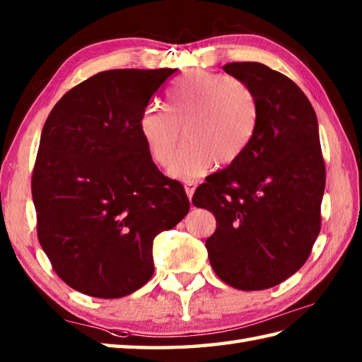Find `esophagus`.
<instances>
[{
	"instance_id": "1",
	"label": "esophagus",
	"mask_w": 362,
	"mask_h": 362,
	"mask_svg": "<svg viewBox=\"0 0 362 362\" xmlns=\"http://www.w3.org/2000/svg\"><path fill=\"white\" fill-rule=\"evenodd\" d=\"M185 191H187V196H188V199L191 201V199H193L194 191H196V183H194L193 180H188V182H185Z\"/></svg>"
}]
</instances>
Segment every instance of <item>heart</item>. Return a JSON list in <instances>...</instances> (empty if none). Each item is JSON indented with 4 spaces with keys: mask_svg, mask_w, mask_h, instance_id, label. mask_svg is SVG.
Returning a JSON list of instances; mask_svg holds the SVG:
<instances>
[{
    "mask_svg": "<svg viewBox=\"0 0 362 362\" xmlns=\"http://www.w3.org/2000/svg\"><path fill=\"white\" fill-rule=\"evenodd\" d=\"M259 121V104L247 82L232 76L189 71L166 96V110L151 107L140 118V134L153 163L166 168L183 138L171 174L193 180L218 163L226 166L247 149Z\"/></svg>",
    "mask_w": 362,
    "mask_h": 362,
    "instance_id": "obj_1",
    "label": "heart"
}]
</instances>
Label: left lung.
<instances>
[{
    "instance_id": "obj_1",
    "label": "left lung",
    "mask_w": 362,
    "mask_h": 362,
    "mask_svg": "<svg viewBox=\"0 0 362 362\" xmlns=\"http://www.w3.org/2000/svg\"><path fill=\"white\" fill-rule=\"evenodd\" d=\"M224 71L247 82L259 121L247 149L206 177L193 204L216 218L205 241L213 271L241 291L280 284L305 264L320 232L325 161L317 118L288 76L258 62Z\"/></svg>"
}]
</instances>
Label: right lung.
<instances>
[{
	"mask_svg": "<svg viewBox=\"0 0 362 362\" xmlns=\"http://www.w3.org/2000/svg\"><path fill=\"white\" fill-rule=\"evenodd\" d=\"M173 68L109 70L60 98L33 171L37 236L68 286L91 297L132 294L153 274L152 243L187 216L180 182L163 175L140 118Z\"/></svg>",
	"mask_w": 362,
	"mask_h": 362,
	"instance_id": "add662e5",
	"label": "right lung"
}]
</instances>
